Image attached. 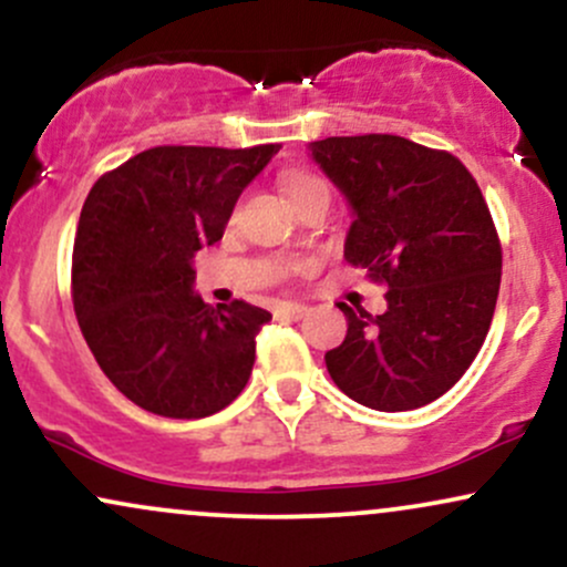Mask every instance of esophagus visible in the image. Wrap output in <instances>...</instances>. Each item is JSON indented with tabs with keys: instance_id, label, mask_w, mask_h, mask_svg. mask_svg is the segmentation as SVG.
<instances>
[{
	"instance_id": "obj_1",
	"label": "esophagus",
	"mask_w": 567,
	"mask_h": 567,
	"mask_svg": "<svg viewBox=\"0 0 567 567\" xmlns=\"http://www.w3.org/2000/svg\"><path fill=\"white\" fill-rule=\"evenodd\" d=\"M306 315V306L301 303H279L275 309V317H282V320H301Z\"/></svg>"
}]
</instances>
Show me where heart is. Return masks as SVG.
<instances>
[{
    "instance_id": "b5f03b06",
    "label": "heart",
    "mask_w": 567,
    "mask_h": 567,
    "mask_svg": "<svg viewBox=\"0 0 567 567\" xmlns=\"http://www.w3.org/2000/svg\"><path fill=\"white\" fill-rule=\"evenodd\" d=\"M279 188H282V194L290 199L296 210H301L306 202H330V186L324 184L320 175L309 171H288L279 178Z\"/></svg>"
}]
</instances>
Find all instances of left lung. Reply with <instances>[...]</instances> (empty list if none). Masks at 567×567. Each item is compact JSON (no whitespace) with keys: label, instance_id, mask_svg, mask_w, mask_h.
<instances>
[{"label":"left lung","instance_id":"left-lung-1","mask_svg":"<svg viewBox=\"0 0 567 567\" xmlns=\"http://www.w3.org/2000/svg\"><path fill=\"white\" fill-rule=\"evenodd\" d=\"M311 157L354 207L343 258L386 288V311L338 303L349 330L324 354L360 405H429L483 349L501 288V239L464 162L400 135H336Z\"/></svg>","mask_w":567,"mask_h":567}]
</instances>
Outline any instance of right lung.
<instances>
[{
  "mask_svg": "<svg viewBox=\"0 0 567 567\" xmlns=\"http://www.w3.org/2000/svg\"><path fill=\"white\" fill-rule=\"evenodd\" d=\"M279 143L154 146L103 173L82 205L71 301L106 379L165 419H205L239 396L271 320L247 301L207 306L192 261L224 237L243 188Z\"/></svg>",
  "mask_w": 567,
  "mask_h": 567,
  "instance_id": "obj_1",
  "label": "right lung"
}]
</instances>
